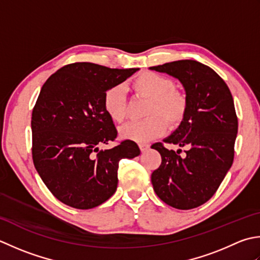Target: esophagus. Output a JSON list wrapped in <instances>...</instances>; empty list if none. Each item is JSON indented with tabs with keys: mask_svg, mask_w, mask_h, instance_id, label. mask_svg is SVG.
<instances>
[{
	"mask_svg": "<svg viewBox=\"0 0 260 260\" xmlns=\"http://www.w3.org/2000/svg\"><path fill=\"white\" fill-rule=\"evenodd\" d=\"M139 148H140L141 152H146L148 149H149L150 146L147 145V144H139Z\"/></svg>",
	"mask_w": 260,
	"mask_h": 260,
	"instance_id": "obj_1",
	"label": "esophagus"
}]
</instances>
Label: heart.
Here are the masks:
<instances>
[{"mask_svg":"<svg viewBox=\"0 0 260 260\" xmlns=\"http://www.w3.org/2000/svg\"><path fill=\"white\" fill-rule=\"evenodd\" d=\"M131 88L137 96L149 100L146 111L148 118L123 125L120 129L123 139L145 144L165 134L166 122L172 128L182 123L187 111V100L183 93L175 89L176 84L173 79L153 72H145L134 79ZM103 109L114 122H122L126 116L122 86H113L104 93Z\"/></svg>","mask_w":260,"mask_h":260,"instance_id":"obj_1","label":"heart"}]
</instances>
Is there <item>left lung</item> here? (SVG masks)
<instances>
[{
	"instance_id": "obj_1",
	"label": "left lung",
	"mask_w": 260,
	"mask_h": 260,
	"mask_svg": "<svg viewBox=\"0 0 260 260\" xmlns=\"http://www.w3.org/2000/svg\"><path fill=\"white\" fill-rule=\"evenodd\" d=\"M177 78L185 89V118L164 142L186 147V155L152 145L161 164L151 174L153 190L179 210L198 208L213 197L235 157L238 118L229 87L209 66L184 59L150 67Z\"/></svg>"
}]
</instances>
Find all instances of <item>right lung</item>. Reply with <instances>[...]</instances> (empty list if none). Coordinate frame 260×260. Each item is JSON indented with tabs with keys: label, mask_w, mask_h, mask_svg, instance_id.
I'll return each instance as SVG.
<instances>
[{
	"label": "right lung",
	"mask_w": 260,
	"mask_h": 260,
	"mask_svg": "<svg viewBox=\"0 0 260 260\" xmlns=\"http://www.w3.org/2000/svg\"><path fill=\"white\" fill-rule=\"evenodd\" d=\"M139 68L118 70L74 62L47 79L32 110V159L42 182L63 204L93 209L118 187L119 161L140 149L124 140L100 150L118 136L103 109V96Z\"/></svg>",
	"instance_id": "add662e5"
}]
</instances>
